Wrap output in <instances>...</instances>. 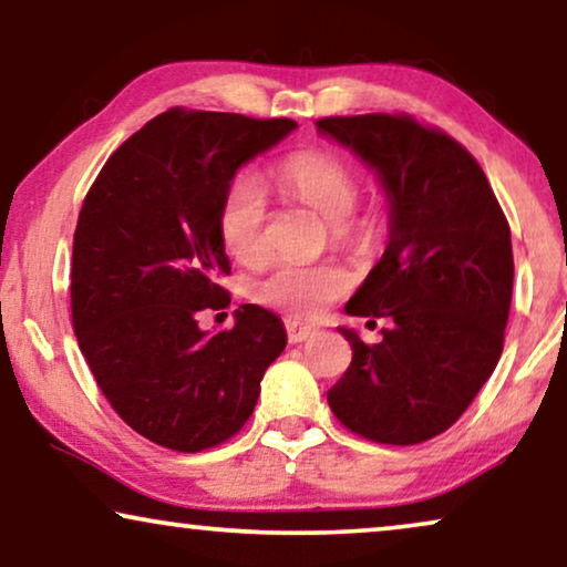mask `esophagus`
Wrapping results in <instances>:
<instances>
[{
    "instance_id": "obj_1",
    "label": "esophagus",
    "mask_w": 567,
    "mask_h": 567,
    "mask_svg": "<svg viewBox=\"0 0 567 567\" xmlns=\"http://www.w3.org/2000/svg\"><path fill=\"white\" fill-rule=\"evenodd\" d=\"M285 331H287V339H290V344H302V341L313 337L318 329L310 323L295 321V318H285Z\"/></svg>"
}]
</instances>
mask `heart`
Wrapping results in <instances>:
<instances>
[{
  "label": "heart",
  "mask_w": 567,
  "mask_h": 567,
  "mask_svg": "<svg viewBox=\"0 0 567 567\" xmlns=\"http://www.w3.org/2000/svg\"><path fill=\"white\" fill-rule=\"evenodd\" d=\"M277 182L287 195L329 220L331 238L339 246H362L370 238L364 223L352 213L360 203V182L349 166L321 151H300L285 158ZM267 197L249 177H236L226 187L218 207V234L230 257L241 265H257L265 257ZM349 272L333 261L321 265H275L251 287L259 306L290 318H313L347 292Z\"/></svg>",
  "instance_id": "b5f03b06"
}]
</instances>
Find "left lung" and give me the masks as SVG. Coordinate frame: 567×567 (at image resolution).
Masks as SVG:
<instances>
[{
	"mask_svg": "<svg viewBox=\"0 0 567 567\" xmlns=\"http://www.w3.org/2000/svg\"><path fill=\"white\" fill-rule=\"evenodd\" d=\"M316 125L378 172L390 200L385 254L347 302L390 326L378 344L341 329L352 364L329 405L370 442H426L467 411L504 352L512 228L481 164L440 127L403 113Z\"/></svg>",
	"mask_w": 567,
	"mask_h": 567,
	"instance_id": "1",
	"label": "left lung"
}]
</instances>
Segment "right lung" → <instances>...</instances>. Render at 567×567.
<instances>
[{"instance_id":"right-lung-1","label":"right lung","mask_w":567,"mask_h":567,"mask_svg":"<svg viewBox=\"0 0 567 567\" xmlns=\"http://www.w3.org/2000/svg\"><path fill=\"white\" fill-rule=\"evenodd\" d=\"M295 127L172 107L107 158L84 197L71 257L79 349L117 416L166 450L203 452L241 432L287 344L280 318L251 302L234 329L207 333L197 318L230 306L223 193Z\"/></svg>"}]
</instances>
